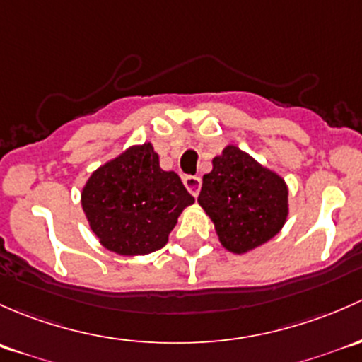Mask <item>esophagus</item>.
<instances>
[{
	"label": "esophagus",
	"mask_w": 362,
	"mask_h": 362,
	"mask_svg": "<svg viewBox=\"0 0 362 362\" xmlns=\"http://www.w3.org/2000/svg\"><path fill=\"white\" fill-rule=\"evenodd\" d=\"M182 182H185L186 189H188L193 197L199 195L200 186H202V181H200L199 176H185L182 177Z\"/></svg>",
	"instance_id": "obj_1"
}]
</instances>
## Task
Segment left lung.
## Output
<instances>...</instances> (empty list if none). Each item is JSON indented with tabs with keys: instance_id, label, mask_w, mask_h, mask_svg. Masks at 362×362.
I'll list each match as a JSON object with an SVG mask.
<instances>
[{
	"instance_id": "left-lung-1",
	"label": "left lung",
	"mask_w": 362,
	"mask_h": 362,
	"mask_svg": "<svg viewBox=\"0 0 362 362\" xmlns=\"http://www.w3.org/2000/svg\"><path fill=\"white\" fill-rule=\"evenodd\" d=\"M209 216L219 244L245 255L272 240L289 216V188L281 174L235 144H226L204 174L197 199Z\"/></svg>"
}]
</instances>
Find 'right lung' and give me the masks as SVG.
<instances>
[{
    "label": "right lung",
    "mask_w": 362,
    "mask_h": 362,
    "mask_svg": "<svg viewBox=\"0 0 362 362\" xmlns=\"http://www.w3.org/2000/svg\"><path fill=\"white\" fill-rule=\"evenodd\" d=\"M80 200L99 244L120 256L163 247L181 212L195 202L181 177L160 167L151 143L132 144L99 165Z\"/></svg>",
    "instance_id": "1"
}]
</instances>
